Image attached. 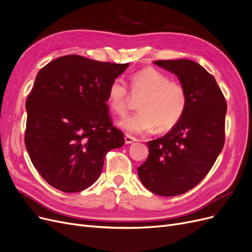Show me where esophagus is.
<instances>
[{
	"mask_svg": "<svg viewBox=\"0 0 252 252\" xmlns=\"http://www.w3.org/2000/svg\"><path fill=\"white\" fill-rule=\"evenodd\" d=\"M125 141H126V144H130V143H133V142H136L137 139L135 137H133V136H130V135H126L125 136Z\"/></svg>",
	"mask_w": 252,
	"mask_h": 252,
	"instance_id": "obj_1",
	"label": "esophagus"
}]
</instances>
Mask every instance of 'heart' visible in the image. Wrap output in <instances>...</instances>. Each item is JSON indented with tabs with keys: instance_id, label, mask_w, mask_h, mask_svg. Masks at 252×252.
Listing matches in <instances>:
<instances>
[{
	"instance_id": "heart-1",
	"label": "heart",
	"mask_w": 252,
	"mask_h": 252,
	"mask_svg": "<svg viewBox=\"0 0 252 252\" xmlns=\"http://www.w3.org/2000/svg\"><path fill=\"white\" fill-rule=\"evenodd\" d=\"M130 95L138 98V112L119 123L129 133H145L153 129L164 131L173 128L184 116L188 106L185 87L169 81V76L153 67H144L129 78ZM129 95L123 81L115 78L107 91L106 104L116 115H124L128 107Z\"/></svg>"
}]
</instances>
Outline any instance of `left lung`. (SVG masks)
Here are the masks:
<instances>
[{
  "label": "left lung",
  "mask_w": 252,
  "mask_h": 252,
  "mask_svg": "<svg viewBox=\"0 0 252 252\" xmlns=\"http://www.w3.org/2000/svg\"><path fill=\"white\" fill-rule=\"evenodd\" d=\"M175 73L188 95L186 112L166 135L147 142L149 155L138 167L142 184L170 197L194 188L208 174L224 144L227 102L215 77L186 59L157 60Z\"/></svg>",
  "instance_id": "1"
}]
</instances>
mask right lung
<instances>
[{
  "label": "right lung",
  "instance_id": "add662e5",
  "mask_svg": "<svg viewBox=\"0 0 252 252\" xmlns=\"http://www.w3.org/2000/svg\"><path fill=\"white\" fill-rule=\"evenodd\" d=\"M129 63L62 56L38 71L26 100L24 142L44 180L62 192H81L102 173L105 156L125 144L106 104L110 84Z\"/></svg>",
  "mask_w": 252,
  "mask_h": 252
}]
</instances>
